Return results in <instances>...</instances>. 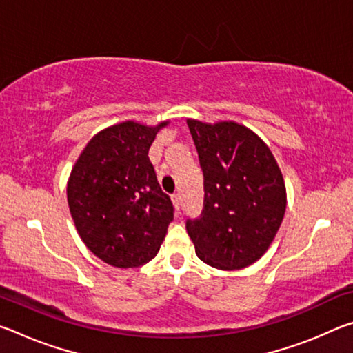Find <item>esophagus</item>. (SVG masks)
<instances>
[{
	"mask_svg": "<svg viewBox=\"0 0 353 353\" xmlns=\"http://www.w3.org/2000/svg\"><path fill=\"white\" fill-rule=\"evenodd\" d=\"M171 199H172V204H174V207L179 210V208H181V205H182V194L174 193L171 196Z\"/></svg>",
	"mask_w": 353,
	"mask_h": 353,
	"instance_id": "1",
	"label": "esophagus"
}]
</instances>
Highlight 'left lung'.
I'll list each match as a JSON object with an SVG mask.
<instances>
[{
	"label": "left lung",
	"instance_id": "1",
	"mask_svg": "<svg viewBox=\"0 0 353 353\" xmlns=\"http://www.w3.org/2000/svg\"><path fill=\"white\" fill-rule=\"evenodd\" d=\"M204 174V208L187 219L196 255L218 270H243L266 252L286 208L282 171L259 135L235 121L187 119Z\"/></svg>",
	"mask_w": 353,
	"mask_h": 353
}]
</instances>
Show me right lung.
I'll return each instance as SVG.
<instances>
[{"label": "right lung", "instance_id": "add662e5", "mask_svg": "<svg viewBox=\"0 0 353 353\" xmlns=\"http://www.w3.org/2000/svg\"><path fill=\"white\" fill-rule=\"evenodd\" d=\"M168 123L124 121L101 130L71 170V218L85 246L107 265L126 270L151 261L174 218L148 157L155 135Z\"/></svg>", "mask_w": 353, "mask_h": 353}]
</instances>
